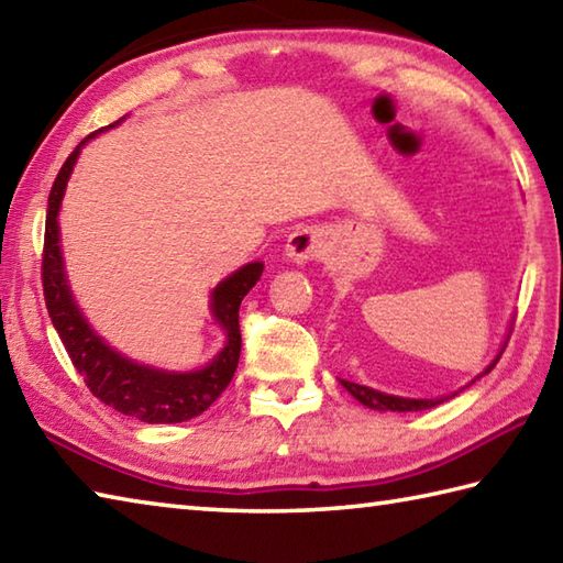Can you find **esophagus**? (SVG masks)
<instances>
[{"instance_id": "1", "label": "esophagus", "mask_w": 563, "mask_h": 563, "mask_svg": "<svg viewBox=\"0 0 563 563\" xmlns=\"http://www.w3.org/2000/svg\"><path fill=\"white\" fill-rule=\"evenodd\" d=\"M323 252V240H321V232L313 230V228H301L296 230L286 240V257L296 264H303L309 260L321 257Z\"/></svg>"}]
</instances>
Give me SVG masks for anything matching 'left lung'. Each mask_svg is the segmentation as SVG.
Masks as SVG:
<instances>
[{
    "label": "left lung",
    "mask_w": 563,
    "mask_h": 563,
    "mask_svg": "<svg viewBox=\"0 0 563 563\" xmlns=\"http://www.w3.org/2000/svg\"><path fill=\"white\" fill-rule=\"evenodd\" d=\"M507 345V341H505ZM503 345V350H505ZM500 350V355H503ZM500 355H497L490 365H487V369L483 375L490 373V369L497 365V360H500ZM341 385L353 395L360 405H365L369 409H377V411H421V409H431L441 405L443 399H407V397H395V395H385V391H377V389H369V387H363V385H355V382H347V379H341ZM449 399V397H446Z\"/></svg>",
    "instance_id": "obj_1"
}]
</instances>
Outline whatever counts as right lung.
I'll use <instances>...</instances> for the list:
<instances>
[{
  "label": "right lung",
  "instance_id": "obj_1",
  "mask_svg": "<svg viewBox=\"0 0 563 563\" xmlns=\"http://www.w3.org/2000/svg\"><path fill=\"white\" fill-rule=\"evenodd\" d=\"M120 122L122 120H117L85 136L76 150L70 152L66 164L60 166L56 181L51 186L44 257H41L44 299L51 323L58 331L63 345H66L68 357L73 360L85 385L102 405L117 409L124 417L146 423H178L203 413L225 391L232 375H235L242 347L240 303L252 286L260 282L264 264L250 262L216 286L210 309H213L216 321L225 328L228 343L213 357V363H208L203 369H196V373H166V369L140 365L134 360L114 353L102 338L95 335L76 301H73L66 272H63L58 245V210L82 144Z\"/></svg>",
  "mask_w": 563,
  "mask_h": 563
}]
</instances>
